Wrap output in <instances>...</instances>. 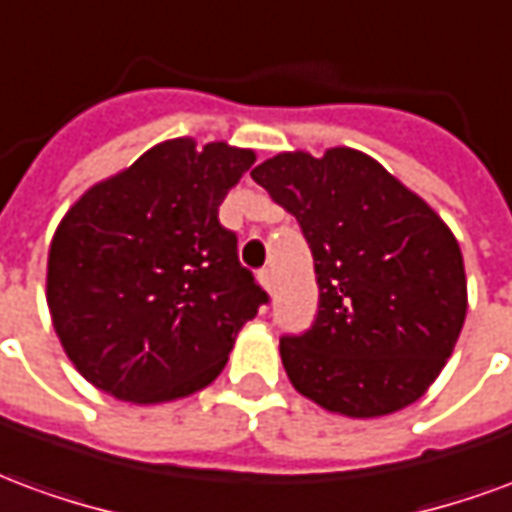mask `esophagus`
Wrapping results in <instances>:
<instances>
[{
    "label": "esophagus",
    "mask_w": 512,
    "mask_h": 512,
    "mask_svg": "<svg viewBox=\"0 0 512 512\" xmlns=\"http://www.w3.org/2000/svg\"><path fill=\"white\" fill-rule=\"evenodd\" d=\"M257 277H260V282H263V288H266L268 293L274 290V271H271V268H263V271H260Z\"/></svg>",
    "instance_id": "34e87169"
}]
</instances>
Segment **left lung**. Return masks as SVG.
<instances>
[{"mask_svg": "<svg viewBox=\"0 0 512 512\" xmlns=\"http://www.w3.org/2000/svg\"><path fill=\"white\" fill-rule=\"evenodd\" d=\"M252 180L296 216L321 290L310 329L279 337L290 384L345 417L411 406L450 359L466 318L463 255L450 227L351 147L323 158L279 153Z\"/></svg>", "mask_w": 512, "mask_h": 512, "instance_id": "8db88e82", "label": "left lung"}]
</instances>
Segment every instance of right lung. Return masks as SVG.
<instances>
[{"label": "right lung", "mask_w": 512, "mask_h": 512, "mask_svg": "<svg viewBox=\"0 0 512 512\" xmlns=\"http://www.w3.org/2000/svg\"><path fill=\"white\" fill-rule=\"evenodd\" d=\"M252 164L244 147L169 139L65 213L46 299L65 354L101 392L167 403L222 373L235 334L268 301L219 224Z\"/></svg>", "instance_id": "right-lung-1"}]
</instances>
